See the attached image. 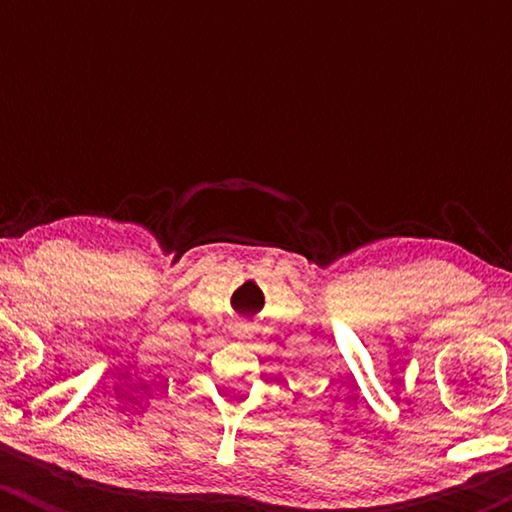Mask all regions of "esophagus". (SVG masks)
Masks as SVG:
<instances>
[{"label": "esophagus", "mask_w": 512, "mask_h": 512, "mask_svg": "<svg viewBox=\"0 0 512 512\" xmlns=\"http://www.w3.org/2000/svg\"><path fill=\"white\" fill-rule=\"evenodd\" d=\"M249 331H251V326H247V324H237V326H235V331H233V335H235V338L244 340V338H249Z\"/></svg>", "instance_id": "1"}]
</instances>
